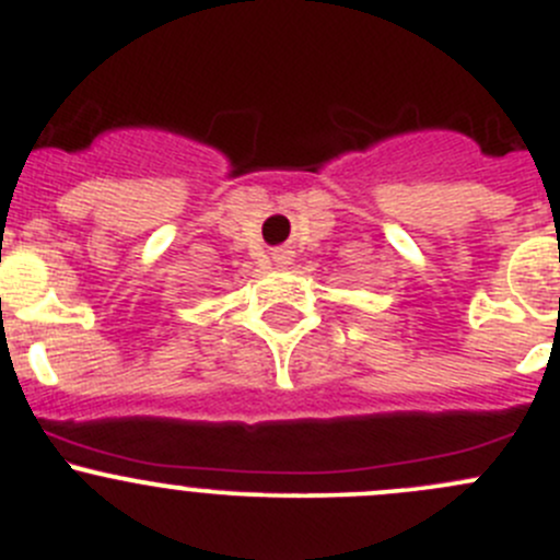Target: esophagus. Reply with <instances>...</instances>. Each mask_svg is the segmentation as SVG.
<instances>
[{"label": "esophagus", "mask_w": 560, "mask_h": 560, "mask_svg": "<svg viewBox=\"0 0 560 560\" xmlns=\"http://www.w3.org/2000/svg\"><path fill=\"white\" fill-rule=\"evenodd\" d=\"M273 262L279 265V268H287V265H292V252H284V248H281V252L273 254Z\"/></svg>", "instance_id": "obj_1"}]
</instances>
